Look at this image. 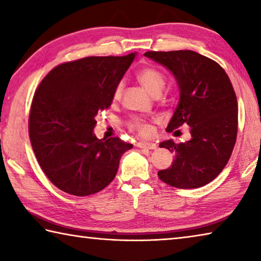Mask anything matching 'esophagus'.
Segmentation results:
<instances>
[{"label": "esophagus", "mask_w": 261, "mask_h": 261, "mask_svg": "<svg viewBox=\"0 0 261 261\" xmlns=\"http://www.w3.org/2000/svg\"><path fill=\"white\" fill-rule=\"evenodd\" d=\"M137 147L146 148V149H155L156 148V144L146 143V141H140V143L137 144Z\"/></svg>", "instance_id": "esophagus-1"}]
</instances>
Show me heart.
I'll use <instances>...</instances> for the list:
<instances>
[{"label":"heart","mask_w":261,"mask_h":261,"mask_svg":"<svg viewBox=\"0 0 261 261\" xmlns=\"http://www.w3.org/2000/svg\"><path fill=\"white\" fill-rule=\"evenodd\" d=\"M137 78L140 82L149 93L153 95H159L162 92L163 88L166 86V76L161 70H159L155 67H145L140 69L138 73H137ZM123 91V84L118 83L116 87H115L113 98L114 100H118L122 95ZM126 125L129 129L135 131L141 137H148L152 134V125L145 120L138 116L131 117L129 121L126 122Z\"/></svg>","instance_id":"b5f03b06"}]
</instances>
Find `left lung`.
<instances>
[{
  "mask_svg": "<svg viewBox=\"0 0 261 261\" xmlns=\"http://www.w3.org/2000/svg\"><path fill=\"white\" fill-rule=\"evenodd\" d=\"M165 65L178 83L180 98L168 132L189 125L191 139L159 146L175 153L159 178L177 189L204 187L218 176L231 156L237 138L238 107L232 84L215 61L192 50L147 51L144 54Z\"/></svg>",
  "mask_w": 261,
  "mask_h": 261,
  "instance_id": "8db88e82",
  "label": "left lung"
}]
</instances>
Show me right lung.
<instances>
[{
    "label": "right lung",
    "mask_w": 261,
    "mask_h": 261,
    "mask_svg": "<svg viewBox=\"0 0 261 261\" xmlns=\"http://www.w3.org/2000/svg\"><path fill=\"white\" fill-rule=\"evenodd\" d=\"M135 59L88 56L59 64L35 91L29 136L48 179L72 196H91L116 176L122 154L132 144L93 134L95 116L112 105L115 87Z\"/></svg>",
    "instance_id": "right-lung-1"
}]
</instances>
